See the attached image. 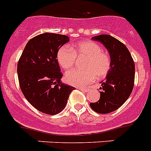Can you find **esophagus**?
Segmentation results:
<instances>
[{
    "label": "esophagus",
    "instance_id": "esophagus-1",
    "mask_svg": "<svg viewBox=\"0 0 151 151\" xmlns=\"http://www.w3.org/2000/svg\"><path fill=\"white\" fill-rule=\"evenodd\" d=\"M79 90L83 92H86V93H87V92L89 91L88 88H83V87H79Z\"/></svg>",
    "mask_w": 151,
    "mask_h": 151
}]
</instances>
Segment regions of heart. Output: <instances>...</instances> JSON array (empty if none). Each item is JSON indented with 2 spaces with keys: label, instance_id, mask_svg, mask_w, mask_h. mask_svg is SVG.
Segmentation results:
<instances>
[{
  "label": "heart",
  "instance_id": "obj_1",
  "mask_svg": "<svg viewBox=\"0 0 151 151\" xmlns=\"http://www.w3.org/2000/svg\"><path fill=\"white\" fill-rule=\"evenodd\" d=\"M76 57H85L83 69L72 70L65 75L67 83L73 86H85L91 83L96 77L103 79L108 75L112 67L109 55L103 52L99 44L93 41H83L72 45H64L57 52V60L65 70L71 69L75 64Z\"/></svg>",
  "mask_w": 151,
  "mask_h": 151
}]
</instances>
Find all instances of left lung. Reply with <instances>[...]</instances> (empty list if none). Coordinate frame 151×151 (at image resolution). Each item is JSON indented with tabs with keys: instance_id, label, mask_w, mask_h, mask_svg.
Instances as JSON below:
<instances>
[{
	"instance_id": "1",
	"label": "left lung",
	"mask_w": 151,
	"mask_h": 151,
	"mask_svg": "<svg viewBox=\"0 0 151 151\" xmlns=\"http://www.w3.org/2000/svg\"><path fill=\"white\" fill-rule=\"evenodd\" d=\"M92 39L100 42L106 48L112 60L106 81L101 82L100 98L96 103H90L92 109L97 113L107 114L121 107L132 93L134 83V62L127 47L117 39L105 34Z\"/></svg>"
}]
</instances>
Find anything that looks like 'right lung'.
Masks as SVG:
<instances>
[{
  "instance_id": "add662e5",
  "label": "right lung",
  "mask_w": 151,
  "mask_h": 151,
  "mask_svg": "<svg viewBox=\"0 0 151 151\" xmlns=\"http://www.w3.org/2000/svg\"><path fill=\"white\" fill-rule=\"evenodd\" d=\"M68 41L65 35H38L27 42L18 61L21 91L32 106L48 115L61 112L75 89L61 82L63 75L57 60L58 51Z\"/></svg>"
}]
</instances>
